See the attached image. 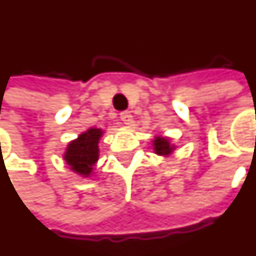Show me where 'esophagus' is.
<instances>
[{
	"label": "esophagus",
	"mask_w": 256,
	"mask_h": 256,
	"mask_svg": "<svg viewBox=\"0 0 256 256\" xmlns=\"http://www.w3.org/2000/svg\"><path fill=\"white\" fill-rule=\"evenodd\" d=\"M120 119H122V122L124 123V124H132V123H133V116H132V114L128 112V110L120 114Z\"/></svg>",
	"instance_id": "1"
}]
</instances>
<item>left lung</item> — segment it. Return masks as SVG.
<instances>
[{"label":"left lung","instance_id":"left-lung-1","mask_svg":"<svg viewBox=\"0 0 256 256\" xmlns=\"http://www.w3.org/2000/svg\"><path fill=\"white\" fill-rule=\"evenodd\" d=\"M152 148L154 152L156 155H160V156H170L176 150V146L172 144V140L169 137H165V136H155L152 140Z\"/></svg>","mask_w":256,"mask_h":256}]
</instances>
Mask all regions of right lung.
Wrapping results in <instances>:
<instances>
[{"instance_id": "obj_1", "label": "right lung", "mask_w": 256, "mask_h": 256, "mask_svg": "<svg viewBox=\"0 0 256 256\" xmlns=\"http://www.w3.org/2000/svg\"><path fill=\"white\" fill-rule=\"evenodd\" d=\"M102 136V128H90L66 146L64 159L70 170L82 178H90L100 158L98 144Z\"/></svg>"}]
</instances>
